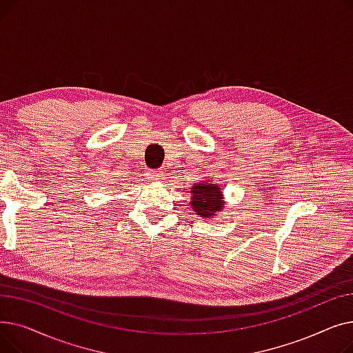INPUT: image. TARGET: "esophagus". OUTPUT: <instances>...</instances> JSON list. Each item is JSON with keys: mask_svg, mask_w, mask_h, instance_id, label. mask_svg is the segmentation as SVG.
Masks as SVG:
<instances>
[{"mask_svg": "<svg viewBox=\"0 0 353 353\" xmlns=\"http://www.w3.org/2000/svg\"><path fill=\"white\" fill-rule=\"evenodd\" d=\"M145 174H147V179L150 180H163V173L160 170H148Z\"/></svg>", "mask_w": 353, "mask_h": 353, "instance_id": "34e87169", "label": "esophagus"}]
</instances>
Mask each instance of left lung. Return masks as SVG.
Listing matches in <instances>:
<instances>
[{
    "label": "left lung",
    "instance_id": "1",
    "mask_svg": "<svg viewBox=\"0 0 353 353\" xmlns=\"http://www.w3.org/2000/svg\"><path fill=\"white\" fill-rule=\"evenodd\" d=\"M192 201L190 205L196 210V214L200 217H210L221 208V192L216 184H210L208 181L194 184L192 189Z\"/></svg>",
    "mask_w": 353,
    "mask_h": 353
}]
</instances>
